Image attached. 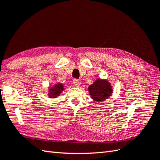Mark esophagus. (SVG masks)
<instances>
[{
    "label": "esophagus",
    "instance_id": "1",
    "mask_svg": "<svg viewBox=\"0 0 160 160\" xmlns=\"http://www.w3.org/2000/svg\"><path fill=\"white\" fill-rule=\"evenodd\" d=\"M73 84L76 87H79L80 84H81V82H80V81L78 80V79H74L73 80Z\"/></svg>",
    "mask_w": 160,
    "mask_h": 160
}]
</instances>
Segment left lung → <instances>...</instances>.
Here are the masks:
<instances>
[{
	"label": "left lung",
	"instance_id": "obj_1",
	"mask_svg": "<svg viewBox=\"0 0 160 160\" xmlns=\"http://www.w3.org/2000/svg\"><path fill=\"white\" fill-rule=\"evenodd\" d=\"M91 96L96 101H103L111 96L112 89L107 81L98 79L89 87Z\"/></svg>",
	"mask_w": 160,
	"mask_h": 160
}]
</instances>
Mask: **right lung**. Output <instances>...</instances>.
Returning <instances> with one entry per match:
<instances>
[{
  "instance_id": "right-lung-1",
  "label": "right lung",
  "mask_w": 160,
  "mask_h": 160,
  "mask_svg": "<svg viewBox=\"0 0 160 160\" xmlns=\"http://www.w3.org/2000/svg\"><path fill=\"white\" fill-rule=\"evenodd\" d=\"M63 85L62 84H58L53 87L51 88L49 90V96L55 98L57 97L63 91Z\"/></svg>"
}]
</instances>
